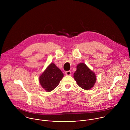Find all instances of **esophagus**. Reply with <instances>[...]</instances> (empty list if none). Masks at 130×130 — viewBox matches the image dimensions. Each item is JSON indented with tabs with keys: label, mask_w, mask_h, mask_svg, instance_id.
Wrapping results in <instances>:
<instances>
[{
	"label": "esophagus",
	"mask_w": 130,
	"mask_h": 130,
	"mask_svg": "<svg viewBox=\"0 0 130 130\" xmlns=\"http://www.w3.org/2000/svg\"><path fill=\"white\" fill-rule=\"evenodd\" d=\"M65 73L66 76H71V72L70 71H67L65 72Z\"/></svg>",
	"instance_id": "esophagus-1"
}]
</instances>
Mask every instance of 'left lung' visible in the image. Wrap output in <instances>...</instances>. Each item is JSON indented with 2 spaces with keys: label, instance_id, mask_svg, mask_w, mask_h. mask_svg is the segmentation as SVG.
Here are the masks:
<instances>
[{
  "label": "left lung",
  "instance_id": "1",
  "mask_svg": "<svg viewBox=\"0 0 130 130\" xmlns=\"http://www.w3.org/2000/svg\"><path fill=\"white\" fill-rule=\"evenodd\" d=\"M73 78L78 85L85 90L92 88L96 81L95 73L82 63L77 66V70L73 74Z\"/></svg>",
  "mask_w": 130,
  "mask_h": 130
}]
</instances>
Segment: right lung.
Listing matches in <instances>:
<instances>
[{
	"mask_svg": "<svg viewBox=\"0 0 130 130\" xmlns=\"http://www.w3.org/2000/svg\"><path fill=\"white\" fill-rule=\"evenodd\" d=\"M64 77L62 71L54 63H51L39 78L42 87L47 92L56 88Z\"/></svg>",
	"mask_w": 130,
	"mask_h": 130,
	"instance_id": "add662e5",
	"label": "right lung"
}]
</instances>
